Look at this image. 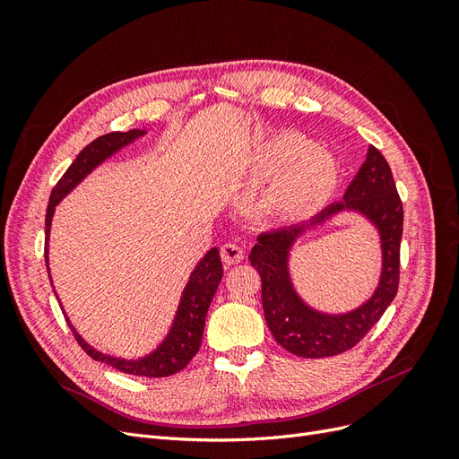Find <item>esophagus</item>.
I'll list each match as a JSON object with an SVG mask.
<instances>
[{
	"instance_id": "esophagus-1",
	"label": "esophagus",
	"mask_w": 459,
	"mask_h": 459,
	"mask_svg": "<svg viewBox=\"0 0 459 459\" xmlns=\"http://www.w3.org/2000/svg\"><path fill=\"white\" fill-rule=\"evenodd\" d=\"M245 258V251L239 243H226L221 247V260L226 264H239Z\"/></svg>"
}]
</instances>
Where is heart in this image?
<instances>
[{"label": "heart", "mask_w": 459, "mask_h": 459, "mask_svg": "<svg viewBox=\"0 0 459 459\" xmlns=\"http://www.w3.org/2000/svg\"><path fill=\"white\" fill-rule=\"evenodd\" d=\"M264 179L251 197V208L262 218L293 216L322 199L335 179V169L322 149L297 134H281L262 149Z\"/></svg>", "instance_id": "b5f03b06"}]
</instances>
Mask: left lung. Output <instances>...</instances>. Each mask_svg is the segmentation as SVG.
Masks as SVG:
<instances>
[{
  "label": "left lung",
  "mask_w": 459,
  "mask_h": 459,
  "mask_svg": "<svg viewBox=\"0 0 459 459\" xmlns=\"http://www.w3.org/2000/svg\"><path fill=\"white\" fill-rule=\"evenodd\" d=\"M352 208L366 214L381 233L383 275L375 295L358 310L325 316L304 307L290 287L287 255L290 243L308 226L264 231L256 238L248 260L262 280V308L273 339L300 358H325L351 351L379 322L396 297L400 283V239L404 208L386 159L369 147L368 159L344 193V201L329 204L310 224L324 221L333 212Z\"/></svg>",
  "instance_id": "obj_1"
}]
</instances>
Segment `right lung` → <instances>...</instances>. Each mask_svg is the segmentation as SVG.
<instances>
[{"label": "right lung", "mask_w": 459, "mask_h": 459, "mask_svg": "<svg viewBox=\"0 0 459 459\" xmlns=\"http://www.w3.org/2000/svg\"><path fill=\"white\" fill-rule=\"evenodd\" d=\"M142 130H128V132H110L101 137H97L95 142L86 145L80 151V155L76 160L68 166L63 178L55 184L51 197L48 203V212H46V235L49 238V226H51V218L55 212V206L57 203L71 191L80 179H84L86 174H90L97 164L103 162L107 157L113 155L115 151L120 147L128 145L132 140H135L137 135H142ZM48 238H46V268H48ZM49 272V268H48ZM221 275H224V268H221V260L218 248H212L208 251L206 256L199 262V266L193 270L189 283L184 290L182 300H179V308L176 312L174 325L169 333V337L162 341V344L155 352H151L145 358L140 359H120L97 352L95 349L82 339L76 329L68 324L71 327L74 339L78 344L84 349L88 356H91L97 362H103L113 366L115 369L122 373H130V375H140V377H169V375H174L178 371H182L189 362L191 358L199 352L201 339H203V331H204V319L208 307H211L212 297L216 293V289L221 281ZM51 281V277H49ZM68 322V317H66Z\"/></svg>", "instance_id": "1"}]
</instances>
